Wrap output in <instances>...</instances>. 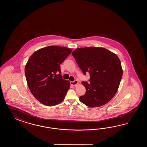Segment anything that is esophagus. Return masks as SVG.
Instances as JSON below:
<instances>
[{
  "mask_svg": "<svg viewBox=\"0 0 147 147\" xmlns=\"http://www.w3.org/2000/svg\"><path fill=\"white\" fill-rule=\"evenodd\" d=\"M70 84L71 85H72L73 86H77V84H79V82H78V81L77 80H75V81H71L70 82Z\"/></svg>",
  "mask_w": 147,
  "mask_h": 147,
  "instance_id": "34e87169",
  "label": "esophagus"
}]
</instances>
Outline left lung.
<instances>
[{"instance_id": "left-lung-1", "label": "left lung", "mask_w": 147, "mask_h": 147, "mask_svg": "<svg viewBox=\"0 0 147 147\" xmlns=\"http://www.w3.org/2000/svg\"><path fill=\"white\" fill-rule=\"evenodd\" d=\"M72 55L83 74L90 75V83L82 81L86 91L80 101L91 108L108 103L116 94L122 78L118 57L105 48L94 47L77 48Z\"/></svg>"}]
</instances>
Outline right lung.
<instances>
[{
    "mask_svg": "<svg viewBox=\"0 0 147 147\" xmlns=\"http://www.w3.org/2000/svg\"><path fill=\"white\" fill-rule=\"evenodd\" d=\"M71 52L66 47L51 46L35 51L28 59L26 80L31 94L40 103L51 106L64 100L70 83L62 78L60 65Z\"/></svg>",
    "mask_w": 147,
    "mask_h": 147,
    "instance_id": "right-lung-1",
    "label": "right lung"
}]
</instances>
